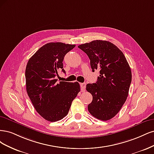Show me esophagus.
<instances>
[{
	"label": "esophagus",
	"mask_w": 154,
	"mask_h": 154,
	"mask_svg": "<svg viewBox=\"0 0 154 154\" xmlns=\"http://www.w3.org/2000/svg\"><path fill=\"white\" fill-rule=\"evenodd\" d=\"M81 85V90L82 91H85V88H86V83H81L80 84Z\"/></svg>",
	"instance_id": "34e87169"
}]
</instances>
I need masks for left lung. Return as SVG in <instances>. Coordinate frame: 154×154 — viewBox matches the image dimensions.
<instances>
[{
	"label": "left lung",
	"mask_w": 154,
	"mask_h": 154,
	"mask_svg": "<svg viewBox=\"0 0 154 154\" xmlns=\"http://www.w3.org/2000/svg\"><path fill=\"white\" fill-rule=\"evenodd\" d=\"M78 47L90 58L92 71H100L96 83L86 85L93 97L88 111L98 120H110L127 100L132 81L129 64L123 52L109 42L94 40Z\"/></svg>",
	"instance_id": "8db88e82"
}]
</instances>
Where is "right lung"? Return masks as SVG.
<instances>
[{"label":"right lung","mask_w":154,"mask_h":154,"mask_svg":"<svg viewBox=\"0 0 154 154\" xmlns=\"http://www.w3.org/2000/svg\"><path fill=\"white\" fill-rule=\"evenodd\" d=\"M75 47L61 42L48 43L29 59L26 69V90L36 111L46 120L54 122L66 116L80 91L79 82H57L59 70L65 73L64 56Z\"/></svg>","instance_id":"obj_1"}]
</instances>
